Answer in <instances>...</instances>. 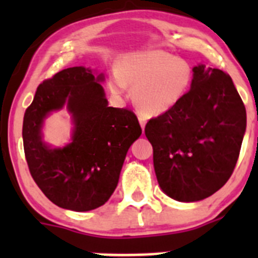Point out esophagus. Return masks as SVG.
<instances>
[{"mask_svg":"<svg viewBox=\"0 0 258 258\" xmlns=\"http://www.w3.org/2000/svg\"><path fill=\"white\" fill-rule=\"evenodd\" d=\"M139 122L140 124H141L142 130H145L146 123H147V118H146V116H144V114H139Z\"/></svg>","mask_w":258,"mask_h":258,"instance_id":"esophagus-1","label":"esophagus"}]
</instances>
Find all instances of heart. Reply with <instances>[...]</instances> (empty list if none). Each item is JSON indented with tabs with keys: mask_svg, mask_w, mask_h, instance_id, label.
<instances>
[{
	"mask_svg": "<svg viewBox=\"0 0 258 258\" xmlns=\"http://www.w3.org/2000/svg\"><path fill=\"white\" fill-rule=\"evenodd\" d=\"M188 62L163 51H145L122 58L110 90L121 96L127 85L134 87L135 105L147 116H158L175 107L191 86Z\"/></svg>",
	"mask_w": 258,
	"mask_h": 258,
	"instance_id": "obj_1",
	"label": "heart"
}]
</instances>
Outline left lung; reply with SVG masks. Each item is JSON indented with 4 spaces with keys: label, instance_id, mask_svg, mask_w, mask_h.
Here are the masks:
<instances>
[{
    "label": "left lung",
    "instance_id": "obj_1",
    "mask_svg": "<svg viewBox=\"0 0 258 258\" xmlns=\"http://www.w3.org/2000/svg\"><path fill=\"white\" fill-rule=\"evenodd\" d=\"M191 88L145 128L161 189L179 202L207 199L235 170L246 131V108L232 79L197 64Z\"/></svg>",
    "mask_w": 258,
    "mask_h": 258
}]
</instances>
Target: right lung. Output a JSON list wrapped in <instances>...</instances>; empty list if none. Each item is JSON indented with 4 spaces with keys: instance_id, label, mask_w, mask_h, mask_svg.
<instances>
[{
    "instance_id": "add662e5",
    "label": "right lung",
    "mask_w": 258,
    "mask_h": 258,
    "mask_svg": "<svg viewBox=\"0 0 258 258\" xmlns=\"http://www.w3.org/2000/svg\"><path fill=\"white\" fill-rule=\"evenodd\" d=\"M86 67H70L43 81L23 117L22 139L32 178L51 202L85 212L102 206L117 187L130 146L142 134L136 114L108 107L105 90ZM66 105L72 142L52 149L42 140L43 121Z\"/></svg>"
}]
</instances>
